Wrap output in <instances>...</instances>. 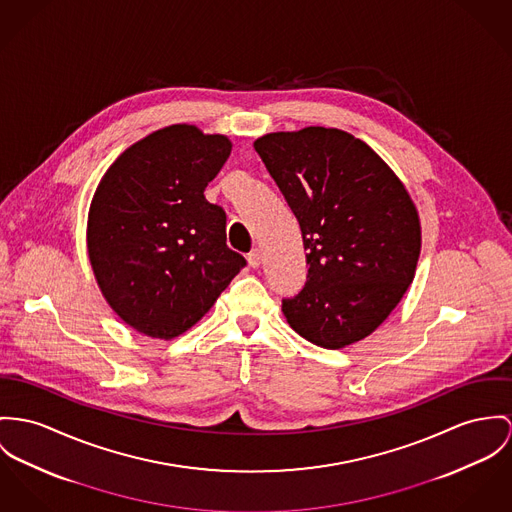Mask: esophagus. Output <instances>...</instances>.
Instances as JSON below:
<instances>
[{
    "instance_id": "esophagus-1",
    "label": "esophagus",
    "mask_w": 512,
    "mask_h": 512,
    "mask_svg": "<svg viewBox=\"0 0 512 512\" xmlns=\"http://www.w3.org/2000/svg\"><path fill=\"white\" fill-rule=\"evenodd\" d=\"M247 261H249V267L257 269L261 265V251L259 249H253L249 255H247Z\"/></svg>"
}]
</instances>
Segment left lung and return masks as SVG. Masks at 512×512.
<instances>
[{
    "instance_id": "8db88e82",
    "label": "left lung",
    "mask_w": 512,
    "mask_h": 512,
    "mask_svg": "<svg viewBox=\"0 0 512 512\" xmlns=\"http://www.w3.org/2000/svg\"><path fill=\"white\" fill-rule=\"evenodd\" d=\"M253 146L306 249V286L282 300L288 325L331 351L362 341L415 278L421 220L413 198L384 159L339 128L271 132Z\"/></svg>"
}]
</instances>
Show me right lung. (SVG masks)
Here are the masks:
<instances>
[{"label":"right lung","instance_id":"add662e5","mask_svg":"<svg viewBox=\"0 0 512 512\" xmlns=\"http://www.w3.org/2000/svg\"><path fill=\"white\" fill-rule=\"evenodd\" d=\"M232 154L224 134L171 124L126 148L87 214L101 294L132 329L175 339L214 306L245 259L226 245V214L204 189Z\"/></svg>","mask_w":512,"mask_h":512}]
</instances>
